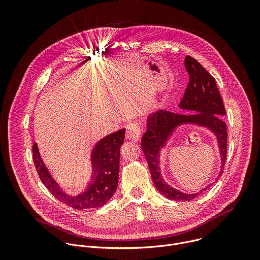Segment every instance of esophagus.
I'll return each instance as SVG.
<instances>
[{"mask_svg": "<svg viewBox=\"0 0 260 260\" xmlns=\"http://www.w3.org/2000/svg\"><path fill=\"white\" fill-rule=\"evenodd\" d=\"M141 125L138 121H132V122H128L127 125H126V134H125V137L126 139L131 140V141H134V142H137L140 138V135H141Z\"/></svg>", "mask_w": 260, "mask_h": 260, "instance_id": "1", "label": "esophagus"}]
</instances>
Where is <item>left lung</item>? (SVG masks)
<instances>
[{
	"label": "left lung",
	"instance_id": "obj_1",
	"mask_svg": "<svg viewBox=\"0 0 260 260\" xmlns=\"http://www.w3.org/2000/svg\"><path fill=\"white\" fill-rule=\"evenodd\" d=\"M185 68L188 73L189 83L179 106L185 110L196 111V113L180 114L168 110L157 111L148 118L147 132L143 135L141 142L156 189L173 201H191L211 186L198 193L187 194L172 188L162 180L158 167L159 149L177 125L183 122L199 123L209 127L217 136L222 157L219 177L223 174L228 151V126L222 118L225 115V107L216 86L215 78L192 56L185 58Z\"/></svg>",
	"mask_w": 260,
	"mask_h": 260
}]
</instances>
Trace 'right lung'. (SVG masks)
<instances>
[{"instance_id": "add662e5", "label": "right lung", "mask_w": 260, "mask_h": 260, "mask_svg": "<svg viewBox=\"0 0 260 260\" xmlns=\"http://www.w3.org/2000/svg\"><path fill=\"white\" fill-rule=\"evenodd\" d=\"M125 129H120L102 139L92 151L93 176L92 182L85 192L78 197H69L58 187L45 168L38 151V147L32 145V160L39 178L45 187L58 201L67 206L77 209L99 208L108 203L118 186L120 147L124 141Z\"/></svg>"}]
</instances>
